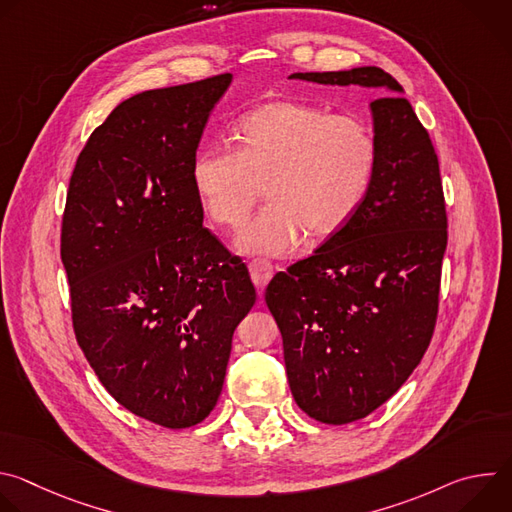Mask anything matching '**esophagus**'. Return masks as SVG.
Here are the masks:
<instances>
[{"instance_id":"1","label":"esophagus","mask_w":512,"mask_h":512,"mask_svg":"<svg viewBox=\"0 0 512 512\" xmlns=\"http://www.w3.org/2000/svg\"><path fill=\"white\" fill-rule=\"evenodd\" d=\"M249 271H251L253 283H255L259 289H263V287L269 283V279L273 277V265H271L267 259H253V261L249 263Z\"/></svg>"}]
</instances>
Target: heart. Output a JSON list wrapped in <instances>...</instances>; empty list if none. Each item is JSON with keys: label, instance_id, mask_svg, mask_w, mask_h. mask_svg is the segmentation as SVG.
I'll use <instances>...</instances> for the list:
<instances>
[{"label": "heart", "instance_id": "heart-1", "mask_svg": "<svg viewBox=\"0 0 512 512\" xmlns=\"http://www.w3.org/2000/svg\"><path fill=\"white\" fill-rule=\"evenodd\" d=\"M239 150L210 143L196 154L192 182L214 223L239 229L263 196L271 202L239 237L247 253L281 255L304 231H340L367 196L377 139L358 117L273 101L247 113L237 129Z\"/></svg>", "mask_w": 512, "mask_h": 512}]
</instances>
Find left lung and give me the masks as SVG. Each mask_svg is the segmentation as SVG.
<instances>
[{"mask_svg":"<svg viewBox=\"0 0 512 512\" xmlns=\"http://www.w3.org/2000/svg\"><path fill=\"white\" fill-rule=\"evenodd\" d=\"M291 79L381 89L371 103L377 166L367 196L314 255L275 273L265 289L291 395L312 419L344 425L393 397L431 342L446 198L429 133L389 72L362 66Z\"/></svg>","mask_w":512,"mask_h":512,"instance_id":"left-lung-1","label":"left lung"}]
</instances>
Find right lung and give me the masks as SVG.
I'll use <instances>...</instances> for the list:
<instances>
[{
  "mask_svg": "<svg viewBox=\"0 0 512 512\" xmlns=\"http://www.w3.org/2000/svg\"><path fill=\"white\" fill-rule=\"evenodd\" d=\"M233 75L143 91L99 125L72 170L60 229L72 328L109 395L168 429L208 417L249 269L202 227L198 143Z\"/></svg>",
  "mask_w": 512,
  "mask_h": 512,
  "instance_id": "1",
  "label": "right lung"
}]
</instances>
